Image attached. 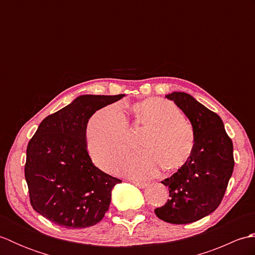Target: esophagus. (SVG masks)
<instances>
[{
    "instance_id": "esophagus-1",
    "label": "esophagus",
    "mask_w": 255,
    "mask_h": 255,
    "mask_svg": "<svg viewBox=\"0 0 255 255\" xmlns=\"http://www.w3.org/2000/svg\"><path fill=\"white\" fill-rule=\"evenodd\" d=\"M130 182H131L132 184H134V185H136V186H138L139 188H144L145 186L148 185L147 183H144V182H140V181H136V180H130Z\"/></svg>"
}]
</instances>
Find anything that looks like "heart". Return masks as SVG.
Returning <instances> with one entry per match:
<instances>
[{
    "mask_svg": "<svg viewBox=\"0 0 255 255\" xmlns=\"http://www.w3.org/2000/svg\"><path fill=\"white\" fill-rule=\"evenodd\" d=\"M142 130L140 148L118 166L117 173L147 178L159 173L180 169L191 156L195 134L172 102L150 97L133 103L130 115L117 104L97 111L86 127V144L91 158L102 169L113 171L131 148L130 131Z\"/></svg>",
    "mask_w": 255,
    "mask_h": 255,
    "instance_id": "obj_1",
    "label": "heart"
}]
</instances>
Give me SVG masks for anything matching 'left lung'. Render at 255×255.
<instances>
[{"instance_id":"left-lung-1","label":"left lung","mask_w":255,"mask_h":255,"mask_svg":"<svg viewBox=\"0 0 255 255\" xmlns=\"http://www.w3.org/2000/svg\"><path fill=\"white\" fill-rule=\"evenodd\" d=\"M192 124L195 144L187 162L161 183L170 198L154 213L165 223L185 225L217 209L234 172V144L217 114L183 92L166 95Z\"/></svg>"}]
</instances>
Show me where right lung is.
Here are the masks:
<instances>
[{"label":"right lung","mask_w":255,"mask_h":255,"mask_svg":"<svg viewBox=\"0 0 255 255\" xmlns=\"http://www.w3.org/2000/svg\"><path fill=\"white\" fill-rule=\"evenodd\" d=\"M82 95L47 116L29 140L25 178L30 204L51 223L68 229L94 226L104 217L112 189L122 181L94 165L86 148L93 114L124 97Z\"/></svg>","instance_id":"add662e5"}]
</instances>
